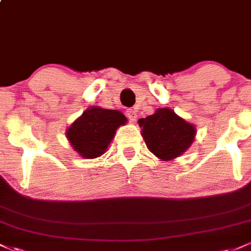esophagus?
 <instances>
[{"instance_id":"esophagus-1","label":"esophagus","mask_w":251,"mask_h":251,"mask_svg":"<svg viewBox=\"0 0 251 251\" xmlns=\"http://www.w3.org/2000/svg\"><path fill=\"white\" fill-rule=\"evenodd\" d=\"M126 116H127V118L131 122H135L138 118V113L135 112V109L133 108H128L127 111H126Z\"/></svg>"}]
</instances>
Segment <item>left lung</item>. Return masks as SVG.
I'll return each instance as SVG.
<instances>
[{
	"label": "left lung",
	"mask_w": 251,
	"mask_h": 251,
	"mask_svg": "<svg viewBox=\"0 0 251 251\" xmlns=\"http://www.w3.org/2000/svg\"><path fill=\"white\" fill-rule=\"evenodd\" d=\"M146 146L163 162H170L186 152L194 143L196 126L169 107L157 108L153 114L139 119Z\"/></svg>",
	"instance_id": "left-lung-1"
}]
</instances>
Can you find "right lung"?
I'll list each match as a JSON object with an SVG mask.
<instances>
[{
  "mask_svg": "<svg viewBox=\"0 0 251 251\" xmlns=\"http://www.w3.org/2000/svg\"><path fill=\"white\" fill-rule=\"evenodd\" d=\"M126 122L127 118L118 109L91 106L66 129V137L80 157L94 159L107 151L118 127Z\"/></svg>",
  "mask_w": 251,
  "mask_h": 251,
  "instance_id": "1",
  "label": "right lung"
}]
</instances>
